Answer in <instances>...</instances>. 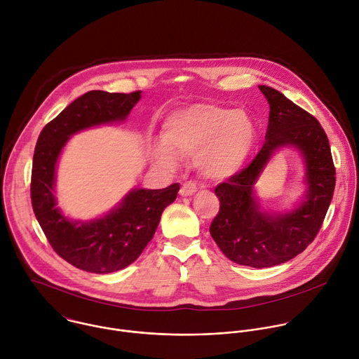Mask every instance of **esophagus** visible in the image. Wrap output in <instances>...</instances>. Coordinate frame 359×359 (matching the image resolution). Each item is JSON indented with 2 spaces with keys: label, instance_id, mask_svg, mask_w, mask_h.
I'll return each instance as SVG.
<instances>
[{
  "label": "esophagus",
  "instance_id": "esophagus-1",
  "mask_svg": "<svg viewBox=\"0 0 359 359\" xmlns=\"http://www.w3.org/2000/svg\"><path fill=\"white\" fill-rule=\"evenodd\" d=\"M196 189H198V185H196L195 181H187V182L182 184V187H181V189H180V194H181L182 196H189V195L195 194Z\"/></svg>",
  "mask_w": 359,
  "mask_h": 359
}]
</instances>
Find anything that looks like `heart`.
Instances as JSON below:
<instances>
[{"label": "heart", "instance_id": "b5f03b06", "mask_svg": "<svg viewBox=\"0 0 359 359\" xmlns=\"http://www.w3.org/2000/svg\"><path fill=\"white\" fill-rule=\"evenodd\" d=\"M255 139V125L247 112L195 104L167 119L163 130L165 144L156 149V156L168 167L175 165V156L195 157L205 177L226 180L240 171Z\"/></svg>", "mask_w": 359, "mask_h": 359}]
</instances>
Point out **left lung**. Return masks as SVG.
Returning <instances> with one entry per match:
<instances>
[{
    "instance_id": "8db88e82",
    "label": "left lung",
    "mask_w": 359,
    "mask_h": 359,
    "mask_svg": "<svg viewBox=\"0 0 359 359\" xmlns=\"http://www.w3.org/2000/svg\"><path fill=\"white\" fill-rule=\"evenodd\" d=\"M259 90L269 104L265 143L247 167L215 188L220 208L209 227L229 259L252 268L279 265L304 251L323 224L335 187L330 143L320 122L279 91ZM286 144L296 145L306 160L309 192L293 212L269 217L259 212L252 185L270 154Z\"/></svg>"
}]
</instances>
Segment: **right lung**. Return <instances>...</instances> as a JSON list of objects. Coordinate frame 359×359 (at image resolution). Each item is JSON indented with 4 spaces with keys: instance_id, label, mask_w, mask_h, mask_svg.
<instances>
[{
    "instance_id": "1",
    "label": "right lung",
    "mask_w": 359,
    "mask_h": 359,
    "mask_svg": "<svg viewBox=\"0 0 359 359\" xmlns=\"http://www.w3.org/2000/svg\"><path fill=\"white\" fill-rule=\"evenodd\" d=\"M140 94L86 93L42 129L35 147L31 177L35 216L52 248L69 264L88 272L109 273L136 261L153 238L163 210L180 191L178 184L164 189H135L118 209L88 223L70 222L56 208L55 168L70 135L125 119Z\"/></svg>"
}]
</instances>
